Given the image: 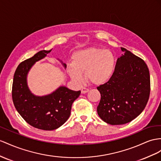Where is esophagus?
<instances>
[{"mask_svg": "<svg viewBox=\"0 0 161 161\" xmlns=\"http://www.w3.org/2000/svg\"><path fill=\"white\" fill-rule=\"evenodd\" d=\"M88 92H89V89L86 88H81V94H85V93Z\"/></svg>", "mask_w": 161, "mask_h": 161, "instance_id": "34e87169", "label": "esophagus"}]
</instances>
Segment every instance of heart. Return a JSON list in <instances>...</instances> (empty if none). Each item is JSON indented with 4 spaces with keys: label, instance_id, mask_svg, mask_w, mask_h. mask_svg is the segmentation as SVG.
I'll use <instances>...</instances> for the list:
<instances>
[{
    "label": "heart",
    "instance_id": "1",
    "mask_svg": "<svg viewBox=\"0 0 161 161\" xmlns=\"http://www.w3.org/2000/svg\"><path fill=\"white\" fill-rule=\"evenodd\" d=\"M116 58L109 50L99 47H88L74 53L72 63L69 64L67 71L70 77L81 84L86 80L94 85H103L109 81L116 71Z\"/></svg>",
    "mask_w": 161,
    "mask_h": 161
}]
</instances>
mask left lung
Returning a JSON list of instances; mask_svg holds the SVG:
<instances>
[{"label": "left lung", "instance_id": "obj_1", "mask_svg": "<svg viewBox=\"0 0 161 161\" xmlns=\"http://www.w3.org/2000/svg\"><path fill=\"white\" fill-rule=\"evenodd\" d=\"M118 58L116 71L109 81L97 87L101 100L97 113L106 123L129 122L145 109L150 92L149 69L142 58L126 49Z\"/></svg>", "mask_w": 161, "mask_h": 161}]
</instances>
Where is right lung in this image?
Here are the masks:
<instances>
[{
	"mask_svg": "<svg viewBox=\"0 0 161 161\" xmlns=\"http://www.w3.org/2000/svg\"><path fill=\"white\" fill-rule=\"evenodd\" d=\"M50 50H41L32 58L20 63L16 69L12 86V98L16 110L24 120L36 129L52 130L59 128L71 115L73 101L80 95L81 91H75L60 86L54 91L44 96H37L28 87L27 77L36 62L47 56ZM67 68V64L57 58Z\"/></svg>",
	"mask_w": 161,
	"mask_h": 161,
	"instance_id": "right-lung-1",
	"label": "right lung"
}]
</instances>
